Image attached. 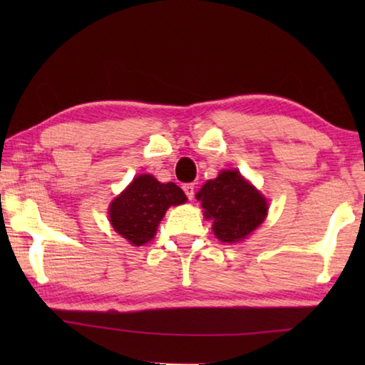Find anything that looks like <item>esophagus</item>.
Returning <instances> with one entry per match:
<instances>
[{"instance_id":"1","label":"esophagus","mask_w":365,"mask_h":365,"mask_svg":"<svg viewBox=\"0 0 365 365\" xmlns=\"http://www.w3.org/2000/svg\"><path fill=\"white\" fill-rule=\"evenodd\" d=\"M183 191L187 193L188 200H193V197H195V183H185Z\"/></svg>"}]
</instances>
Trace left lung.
Returning a JSON list of instances; mask_svg holds the SVG:
<instances>
[{
	"label": "left lung",
	"instance_id": "left-lung-1",
	"mask_svg": "<svg viewBox=\"0 0 365 365\" xmlns=\"http://www.w3.org/2000/svg\"><path fill=\"white\" fill-rule=\"evenodd\" d=\"M205 215L214 222V233L220 242L235 243L248 237L267 215V202L259 191L237 170H224L207 180L196 193Z\"/></svg>",
	"mask_w": 365,
	"mask_h": 365
}]
</instances>
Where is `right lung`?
<instances>
[{"mask_svg":"<svg viewBox=\"0 0 365 365\" xmlns=\"http://www.w3.org/2000/svg\"><path fill=\"white\" fill-rule=\"evenodd\" d=\"M187 201L183 190L175 183H160L153 175L133 178L109 207L110 224L115 232L135 246L150 242L169 206Z\"/></svg>","mask_w":365,"mask_h":365,"instance_id":"right-lung-1","label":"right lung"}]
</instances>
